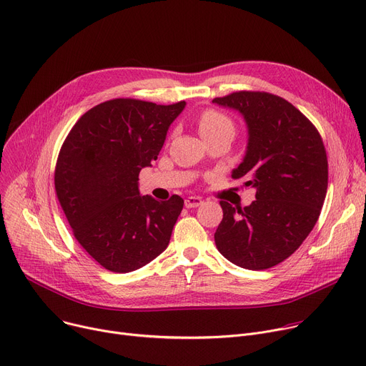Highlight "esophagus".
Instances as JSON below:
<instances>
[{
    "mask_svg": "<svg viewBox=\"0 0 366 366\" xmlns=\"http://www.w3.org/2000/svg\"><path fill=\"white\" fill-rule=\"evenodd\" d=\"M202 204H204V201L199 198V196H189V198L184 201L186 208H196Z\"/></svg>",
    "mask_w": 366,
    "mask_h": 366,
    "instance_id": "obj_1",
    "label": "esophagus"
}]
</instances>
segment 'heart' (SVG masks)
<instances>
[{
	"label": "heart",
	"mask_w": 366,
	"mask_h": 366,
	"mask_svg": "<svg viewBox=\"0 0 366 366\" xmlns=\"http://www.w3.org/2000/svg\"><path fill=\"white\" fill-rule=\"evenodd\" d=\"M198 129L204 139L222 132L234 133V126L232 120L227 116H224L221 112L214 109H207L202 112L198 119Z\"/></svg>",
	"instance_id": "heart-1"
}]
</instances>
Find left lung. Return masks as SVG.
Masks as SVG:
<instances>
[{
	"mask_svg": "<svg viewBox=\"0 0 366 366\" xmlns=\"http://www.w3.org/2000/svg\"><path fill=\"white\" fill-rule=\"evenodd\" d=\"M212 102L243 116L247 147L232 177L257 190L243 208L219 202L217 249L237 267L271 268L303 243L321 214L328 186L322 139L296 107L268 92L240 91Z\"/></svg>",
	"mask_w": 366,
	"mask_h": 366,
	"instance_id": "obj_1",
	"label": "left lung"
}]
</instances>
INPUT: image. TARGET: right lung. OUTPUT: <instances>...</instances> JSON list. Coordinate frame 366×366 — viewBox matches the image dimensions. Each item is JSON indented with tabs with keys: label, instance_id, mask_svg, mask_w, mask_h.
Here are the masks:
<instances>
[{
	"label": "right lung",
	"instance_id": "add662e5",
	"mask_svg": "<svg viewBox=\"0 0 366 366\" xmlns=\"http://www.w3.org/2000/svg\"><path fill=\"white\" fill-rule=\"evenodd\" d=\"M186 102L105 101L70 130L55 165V192L73 234L105 269L130 272L170 243L183 199L140 196L139 173L151 167Z\"/></svg>",
	"mask_w": 366,
	"mask_h": 366
}]
</instances>
